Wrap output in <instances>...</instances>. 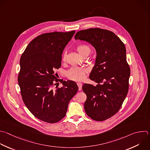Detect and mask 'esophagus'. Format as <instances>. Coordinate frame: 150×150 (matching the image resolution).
Wrapping results in <instances>:
<instances>
[{"label":"esophagus","instance_id":"34e87169","mask_svg":"<svg viewBox=\"0 0 150 150\" xmlns=\"http://www.w3.org/2000/svg\"><path fill=\"white\" fill-rule=\"evenodd\" d=\"M77 85L78 86V88H79V90L81 91L82 89V84L81 83V82H78L77 83Z\"/></svg>","mask_w":150,"mask_h":150}]
</instances>
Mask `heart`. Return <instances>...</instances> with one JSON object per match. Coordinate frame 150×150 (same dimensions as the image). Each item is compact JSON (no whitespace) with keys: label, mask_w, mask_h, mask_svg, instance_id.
Here are the masks:
<instances>
[{"label":"heart","mask_w":150,"mask_h":150,"mask_svg":"<svg viewBox=\"0 0 150 150\" xmlns=\"http://www.w3.org/2000/svg\"><path fill=\"white\" fill-rule=\"evenodd\" d=\"M77 51L79 54L83 57L86 55H89L91 52V48L89 46L81 44L76 47ZM67 59V54L64 53L62 57V61L65 62ZM88 70L87 68L85 67H74L71 68L69 70H68L66 72L67 77L72 81H82L85 76L86 74L88 72Z\"/></svg>","instance_id":"heart-1"}]
</instances>
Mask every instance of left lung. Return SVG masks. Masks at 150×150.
I'll list each match as a JSON object with an SVG mask.
<instances>
[{"instance_id":"left-lung-1","label":"left lung","mask_w":150,"mask_h":150,"mask_svg":"<svg viewBox=\"0 0 150 150\" xmlns=\"http://www.w3.org/2000/svg\"><path fill=\"white\" fill-rule=\"evenodd\" d=\"M75 39L89 42L96 51L89 78L97 85L82 86L85 112L95 121L106 120L120 110L128 92L130 68L125 45L114 33L100 28L80 30Z\"/></svg>"}]
</instances>
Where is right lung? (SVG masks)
<instances>
[{
	"label": "right lung",
	"mask_w": 150,
	"mask_h": 150,
	"mask_svg": "<svg viewBox=\"0 0 150 150\" xmlns=\"http://www.w3.org/2000/svg\"><path fill=\"white\" fill-rule=\"evenodd\" d=\"M75 33H43L29 43L21 56L18 81L23 101L36 118L44 122L53 124L64 118L78 90L75 82L57 79L55 73L61 67L63 51ZM59 81L63 87L54 88Z\"/></svg>",
	"instance_id": "right-lung-1"
}]
</instances>
